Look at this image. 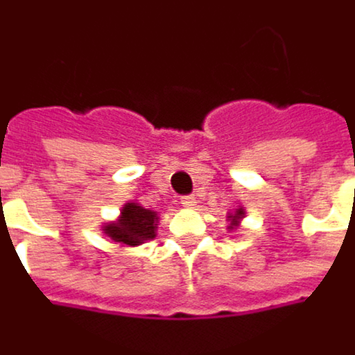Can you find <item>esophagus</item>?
I'll use <instances>...</instances> for the list:
<instances>
[{"label":"esophagus","mask_w":355,"mask_h":355,"mask_svg":"<svg viewBox=\"0 0 355 355\" xmlns=\"http://www.w3.org/2000/svg\"><path fill=\"white\" fill-rule=\"evenodd\" d=\"M180 203H182L184 207H194L196 198L194 196H180Z\"/></svg>","instance_id":"esophagus-1"}]
</instances>
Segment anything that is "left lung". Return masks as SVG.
Returning a JSON list of instances; mask_svg holds the SVG:
<instances>
[{"mask_svg": "<svg viewBox=\"0 0 355 355\" xmlns=\"http://www.w3.org/2000/svg\"><path fill=\"white\" fill-rule=\"evenodd\" d=\"M242 215H244V211L242 209H238L234 215H230V229H234L238 225V219H242Z\"/></svg>", "mask_w": 355, "mask_h": 355, "instance_id": "obj_1", "label": "left lung"}]
</instances>
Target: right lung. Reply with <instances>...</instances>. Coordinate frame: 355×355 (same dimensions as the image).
<instances>
[{
  "label": "right lung",
  "instance_id": "right-lung-1",
  "mask_svg": "<svg viewBox=\"0 0 355 355\" xmlns=\"http://www.w3.org/2000/svg\"><path fill=\"white\" fill-rule=\"evenodd\" d=\"M157 213L144 209L138 203H126L123 207V215L117 223H111L105 227V234L115 242L126 246H138L144 240L155 236Z\"/></svg>",
  "mask_w": 355,
  "mask_h": 355
}]
</instances>
